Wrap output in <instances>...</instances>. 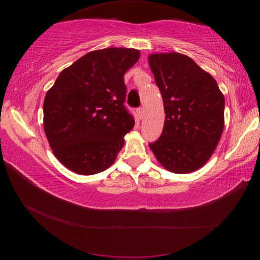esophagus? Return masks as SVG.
I'll list each match as a JSON object with an SVG mask.
<instances>
[{"label":"esophagus","instance_id":"34e87169","mask_svg":"<svg viewBox=\"0 0 260 260\" xmlns=\"http://www.w3.org/2000/svg\"><path fill=\"white\" fill-rule=\"evenodd\" d=\"M137 116H138V118H140V119L143 118V116H144V109L143 108L137 109Z\"/></svg>","mask_w":260,"mask_h":260}]
</instances>
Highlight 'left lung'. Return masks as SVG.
I'll return each instance as SVG.
<instances>
[{
  "label": "left lung",
  "mask_w": 260,
  "mask_h": 260,
  "mask_svg": "<svg viewBox=\"0 0 260 260\" xmlns=\"http://www.w3.org/2000/svg\"><path fill=\"white\" fill-rule=\"evenodd\" d=\"M148 60L166 113L161 137L149 147L169 172H195L207 163L221 138L222 92L214 78L189 56L155 53Z\"/></svg>",
  "instance_id": "8db88e82"
}]
</instances>
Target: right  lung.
Returning a JSON list of instances; mask_svg holds the SVG:
<instances>
[{
	"instance_id": "add662e5",
	"label": "right lung",
	"mask_w": 260,
	"mask_h": 260,
	"mask_svg": "<svg viewBox=\"0 0 260 260\" xmlns=\"http://www.w3.org/2000/svg\"><path fill=\"white\" fill-rule=\"evenodd\" d=\"M134 48L92 51L62 70L46 93L44 129L60 163L80 175L108 169L135 125L124 106V74L140 59Z\"/></svg>"
}]
</instances>
